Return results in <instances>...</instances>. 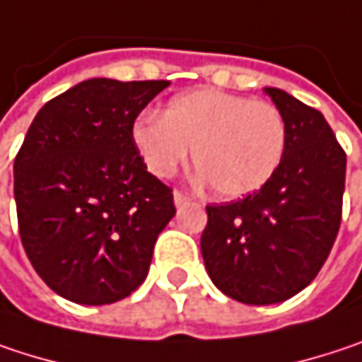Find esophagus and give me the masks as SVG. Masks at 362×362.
<instances>
[{
    "label": "esophagus",
    "instance_id": "obj_1",
    "mask_svg": "<svg viewBox=\"0 0 362 362\" xmlns=\"http://www.w3.org/2000/svg\"><path fill=\"white\" fill-rule=\"evenodd\" d=\"M174 203H176V207L188 205V203H190V197H188V194H184L182 190H176V192H174Z\"/></svg>",
    "mask_w": 362,
    "mask_h": 362
}]
</instances>
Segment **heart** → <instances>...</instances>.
Wrapping results in <instances>:
<instances>
[{
    "label": "heart",
    "instance_id": "b5f03b06",
    "mask_svg": "<svg viewBox=\"0 0 362 362\" xmlns=\"http://www.w3.org/2000/svg\"><path fill=\"white\" fill-rule=\"evenodd\" d=\"M132 143L157 178L174 176L192 148L199 176L217 197L232 201L257 192L274 178L286 151V122L267 101L194 88L176 95L161 117H139Z\"/></svg>",
    "mask_w": 362,
    "mask_h": 362
}]
</instances>
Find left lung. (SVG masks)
Returning <instances> with one entry per match:
<instances>
[{"instance_id": "left-lung-1", "label": "left lung", "mask_w": 362, "mask_h": 362, "mask_svg": "<svg viewBox=\"0 0 362 362\" xmlns=\"http://www.w3.org/2000/svg\"><path fill=\"white\" fill-rule=\"evenodd\" d=\"M263 90L286 122L284 159L247 199L209 205L201 236L211 281L245 305L288 300L315 279L340 230L346 178V153L323 114L281 88Z\"/></svg>"}]
</instances>
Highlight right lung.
Wrapping results in <instances>:
<instances>
[{"label":"right lung","instance_id":"right-lung-1","mask_svg":"<svg viewBox=\"0 0 362 362\" xmlns=\"http://www.w3.org/2000/svg\"><path fill=\"white\" fill-rule=\"evenodd\" d=\"M168 81L90 78L45 103L14 161L22 247L51 290L112 305L147 278L172 190L132 143L136 115Z\"/></svg>","mask_w":362,"mask_h":362}]
</instances>
